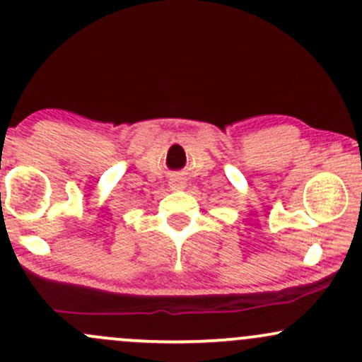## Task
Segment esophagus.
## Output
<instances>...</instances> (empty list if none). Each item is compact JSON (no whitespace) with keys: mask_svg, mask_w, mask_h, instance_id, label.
I'll return each instance as SVG.
<instances>
[{"mask_svg":"<svg viewBox=\"0 0 362 362\" xmlns=\"http://www.w3.org/2000/svg\"><path fill=\"white\" fill-rule=\"evenodd\" d=\"M172 187L173 189H180L182 187V182L180 180H173L172 182Z\"/></svg>","mask_w":362,"mask_h":362,"instance_id":"obj_1","label":"esophagus"}]
</instances>
